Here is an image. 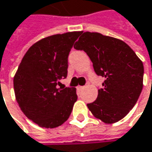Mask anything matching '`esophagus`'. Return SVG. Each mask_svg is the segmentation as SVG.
<instances>
[{
    "mask_svg": "<svg viewBox=\"0 0 152 152\" xmlns=\"http://www.w3.org/2000/svg\"><path fill=\"white\" fill-rule=\"evenodd\" d=\"M84 89V87L83 86H78L77 87V90H83Z\"/></svg>",
    "mask_w": 152,
    "mask_h": 152,
    "instance_id": "1",
    "label": "esophagus"
}]
</instances>
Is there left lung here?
I'll use <instances>...</instances> for the list:
<instances>
[{
	"mask_svg": "<svg viewBox=\"0 0 152 152\" xmlns=\"http://www.w3.org/2000/svg\"><path fill=\"white\" fill-rule=\"evenodd\" d=\"M74 48L86 52L96 75L105 79L96 100L87 104L90 112L105 124L123 119L143 89L142 61L122 40L97 32H84Z\"/></svg>",
	"mask_w": 152,
	"mask_h": 152,
	"instance_id": "left-lung-1",
	"label": "left lung"
}]
</instances>
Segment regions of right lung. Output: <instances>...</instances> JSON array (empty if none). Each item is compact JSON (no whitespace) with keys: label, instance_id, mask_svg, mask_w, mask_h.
<instances>
[{"label":"right lung","instance_id":"right-lung-1","mask_svg":"<svg viewBox=\"0 0 152 152\" xmlns=\"http://www.w3.org/2000/svg\"><path fill=\"white\" fill-rule=\"evenodd\" d=\"M82 31L42 38L24 55L14 76L16 102L24 115L42 128H56L69 117L76 88H58L68 74V56Z\"/></svg>","mask_w":152,"mask_h":152}]
</instances>
